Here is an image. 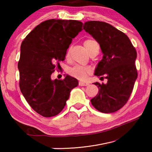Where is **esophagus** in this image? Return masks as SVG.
Masks as SVG:
<instances>
[{"label":"esophagus","instance_id":"1","mask_svg":"<svg viewBox=\"0 0 152 152\" xmlns=\"http://www.w3.org/2000/svg\"><path fill=\"white\" fill-rule=\"evenodd\" d=\"M78 84H79V86H88V82H86L80 81V82H78Z\"/></svg>","mask_w":152,"mask_h":152}]
</instances>
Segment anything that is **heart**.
Returning <instances> with one entry per match:
<instances>
[{"instance_id": "b5f03b06", "label": "heart", "mask_w": 152, "mask_h": 152, "mask_svg": "<svg viewBox=\"0 0 152 152\" xmlns=\"http://www.w3.org/2000/svg\"><path fill=\"white\" fill-rule=\"evenodd\" d=\"M84 45L90 53L94 48L95 46L98 45V43L94 39H88L84 42ZM68 72L72 76L80 80H84L87 78L88 74H91V69L86 66H76L70 68Z\"/></svg>"}]
</instances>
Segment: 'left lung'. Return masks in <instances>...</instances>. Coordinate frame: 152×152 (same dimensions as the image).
<instances>
[{"label":"left lung","instance_id":"obj_1","mask_svg":"<svg viewBox=\"0 0 152 152\" xmlns=\"http://www.w3.org/2000/svg\"><path fill=\"white\" fill-rule=\"evenodd\" d=\"M84 29L97 41L103 53L94 75L108 80L107 84L94 82L99 90L91 103L101 113L116 112L127 102L137 78V51L124 33L107 23L87 21Z\"/></svg>","mask_w":152,"mask_h":152}]
</instances>
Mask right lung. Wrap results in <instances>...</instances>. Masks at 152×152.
Masks as SVG:
<instances>
[{
  "label": "right lung",
  "instance_id": "add662e5",
  "mask_svg": "<svg viewBox=\"0 0 152 152\" xmlns=\"http://www.w3.org/2000/svg\"><path fill=\"white\" fill-rule=\"evenodd\" d=\"M76 20L49 19L36 26L20 45L19 88L36 113L44 117L58 115L65 107L72 89L78 85L76 78L66 75L52 80L56 65L65 60L73 38L82 30Z\"/></svg>",
  "mask_w": 152,
  "mask_h": 152
}]
</instances>
